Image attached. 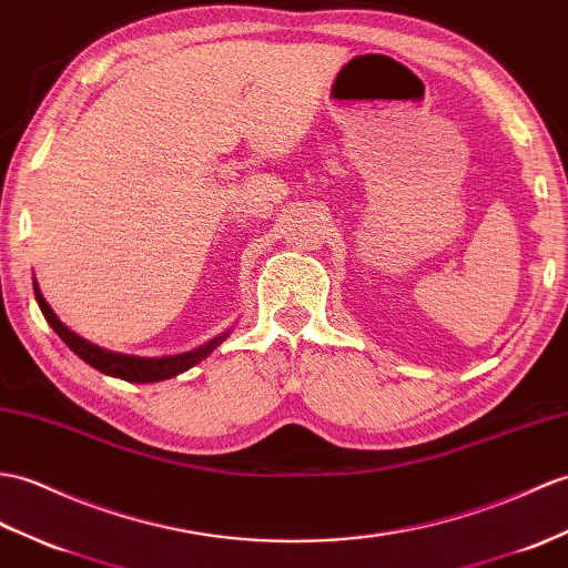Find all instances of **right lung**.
I'll use <instances>...</instances> for the list:
<instances>
[{
  "instance_id": "add662e5",
  "label": "right lung",
  "mask_w": 568,
  "mask_h": 568,
  "mask_svg": "<svg viewBox=\"0 0 568 568\" xmlns=\"http://www.w3.org/2000/svg\"><path fill=\"white\" fill-rule=\"evenodd\" d=\"M33 293H36V302L38 307H41L45 322L52 326V332H55L64 344H68L70 351H74L79 358H82L87 365L97 367L99 373L103 375H111V377H121L125 382H162V379H169V377H176L181 373L191 371L193 365H197L201 361H205L210 353H213L224 338H227L232 334L224 332L215 338H210L207 344L197 346L193 351H186V353H179V355H164V358H142V355H125V353H115V351H105L97 344H91V341L82 338L79 334H74L72 328L64 326L58 314L52 312V307L45 302L41 287H38L36 278H33Z\"/></svg>"
}]
</instances>
